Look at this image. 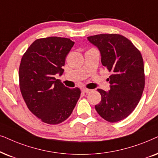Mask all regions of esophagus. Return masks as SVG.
<instances>
[{"label":"esophagus","mask_w":158,"mask_h":158,"mask_svg":"<svg viewBox=\"0 0 158 158\" xmlns=\"http://www.w3.org/2000/svg\"><path fill=\"white\" fill-rule=\"evenodd\" d=\"M81 91H82V92H84V93H89V92H91V89H81Z\"/></svg>","instance_id":"obj_1"}]
</instances>
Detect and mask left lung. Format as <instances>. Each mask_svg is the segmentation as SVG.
Returning a JSON list of instances; mask_svg holds the SVG:
<instances>
[{
    "mask_svg": "<svg viewBox=\"0 0 158 158\" xmlns=\"http://www.w3.org/2000/svg\"><path fill=\"white\" fill-rule=\"evenodd\" d=\"M100 50L102 66L111 72L108 92L98 89L100 102L95 110L108 122L126 118L139 102L144 88V62L139 50L127 37L100 34L87 37Z\"/></svg>",
    "mask_w": 158,
    "mask_h": 158,
    "instance_id": "1",
    "label": "left lung"
}]
</instances>
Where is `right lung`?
<instances>
[{
    "label": "right lung",
    "instance_id": "add662e5",
    "mask_svg": "<svg viewBox=\"0 0 158 158\" xmlns=\"http://www.w3.org/2000/svg\"><path fill=\"white\" fill-rule=\"evenodd\" d=\"M73 45L64 37L37 39L21 60L19 77L23 98L29 110L48 124L68 118L80 97L79 88H68L54 77L63 74L65 59Z\"/></svg>",
    "mask_w": 158,
    "mask_h": 158
}]
</instances>
